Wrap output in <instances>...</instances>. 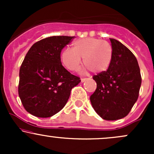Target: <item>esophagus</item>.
Returning <instances> with one entry per match:
<instances>
[{"instance_id":"esophagus-1","label":"esophagus","mask_w":154,"mask_h":154,"mask_svg":"<svg viewBox=\"0 0 154 154\" xmlns=\"http://www.w3.org/2000/svg\"><path fill=\"white\" fill-rule=\"evenodd\" d=\"M88 79V78H82L81 79V82H85V81H87Z\"/></svg>"}]
</instances>
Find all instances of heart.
<instances>
[{
	"label": "heart",
	"instance_id": "b5f03b06",
	"mask_svg": "<svg viewBox=\"0 0 154 154\" xmlns=\"http://www.w3.org/2000/svg\"><path fill=\"white\" fill-rule=\"evenodd\" d=\"M113 48L106 41L95 38L75 40L72 48L63 49L61 58L63 64L71 71L79 68L82 58L85 71L90 69L98 74L106 71L113 59Z\"/></svg>",
	"mask_w": 154,
	"mask_h": 154
}]
</instances>
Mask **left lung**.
Returning a JSON list of instances; mask_svg holds the SVG:
<instances>
[{"label": "left lung", "mask_w": 154, "mask_h": 154, "mask_svg": "<svg viewBox=\"0 0 154 154\" xmlns=\"http://www.w3.org/2000/svg\"><path fill=\"white\" fill-rule=\"evenodd\" d=\"M113 59L106 71L94 75L97 88L91 95L95 112L105 120L126 116L139 95L141 75L137 59L122 43L110 38Z\"/></svg>", "instance_id": "obj_1"}]
</instances>
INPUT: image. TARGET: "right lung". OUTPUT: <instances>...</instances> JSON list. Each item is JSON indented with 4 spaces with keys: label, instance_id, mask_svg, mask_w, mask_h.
Segmentation results:
<instances>
[{
    "label": "right lung",
    "instance_id": "right-lung-1",
    "mask_svg": "<svg viewBox=\"0 0 154 154\" xmlns=\"http://www.w3.org/2000/svg\"><path fill=\"white\" fill-rule=\"evenodd\" d=\"M75 37L52 36L33 44L19 69L18 92L29 114L51 117L64 107L72 89L80 82L61 64V50Z\"/></svg>",
    "mask_w": 154,
    "mask_h": 154
}]
</instances>
